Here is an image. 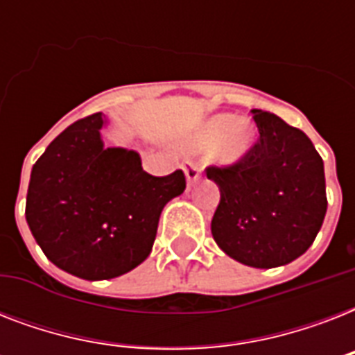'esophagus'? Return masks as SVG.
<instances>
[{"label":"esophagus","mask_w":355,"mask_h":355,"mask_svg":"<svg viewBox=\"0 0 355 355\" xmlns=\"http://www.w3.org/2000/svg\"><path fill=\"white\" fill-rule=\"evenodd\" d=\"M184 173H186V182H188L189 188L199 182L200 167L197 166V164H193V162H186V164H184Z\"/></svg>","instance_id":"34e87169"}]
</instances>
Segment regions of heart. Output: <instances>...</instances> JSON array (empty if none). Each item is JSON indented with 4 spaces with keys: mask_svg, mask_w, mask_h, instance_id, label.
<instances>
[{
    "mask_svg": "<svg viewBox=\"0 0 355 355\" xmlns=\"http://www.w3.org/2000/svg\"><path fill=\"white\" fill-rule=\"evenodd\" d=\"M184 144L193 150L210 149V156L217 164L234 166L241 162L256 144V128L247 118L216 114L200 123Z\"/></svg>",
    "mask_w": 355,
    "mask_h": 355,
    "instance_id": "obj_1",
    "label": "heart"
}]
</instances>
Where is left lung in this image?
Here are the masks:
<instances>
[{
  "label": "left lung",
  "instance_id": "8db88e82",
  "mask_svg": "<svg viewBox=\"0 0 355 355\" xmlns=\"http://www.w3.org/2000/svg\"><path fill=\"white\" fill-rule=\"evenodd\" d=\"M259 138L241 162L208 167L221 200L211 236L223 252L256 269L302 256L326 216L324 164L311 139L276 114L250 110Z\"/></svg>",
  "mask_w": 355,
  "mask_h": 355
}]
</instances>
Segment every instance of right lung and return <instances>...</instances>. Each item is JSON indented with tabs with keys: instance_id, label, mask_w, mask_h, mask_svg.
Wrapping results in <instances>:
<instances>
[{
	"instance_id": "add662e5",
	"label": "right lung",
	"mask_w": 355,
	"mask_h": 355,
	"mask_svg": "<svg viewBox=\"0 0 355 355\" xmlns=\"http://www.w3.org/2000/svg\"><path fill=\"white\" fill-rule=\"evenodd\" d=\"M101 112L47 145L31 171L25 219L47 259L83 280L121 276L153 250L164 206L184 193L178 171L153 177L139 153L105 147Z\"/></svg>"
}]
</instances>
